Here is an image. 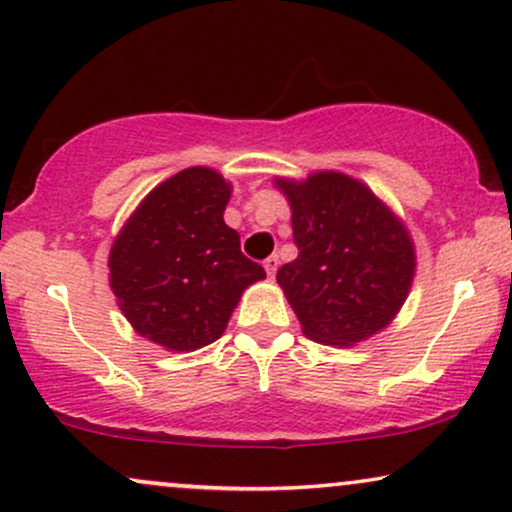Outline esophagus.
Wrapping results in <instances>:
<instances>
[{
    "mask_svg": "<svg viewBox=\"0 0 512 512\" xmlns=\"http://www.w3.org/2000/svg\"><path fill=\"white\" fill-rule=\"evenodd\" d=\"M277 265H280V258H277L275 254L265 258V261H263V268H265V272H268V277H275V272H277Z\"/></svg>",
    "mask_w": 512,
    "mask_h": 512,
    "instance_id": "obj_1",
    "label": "esophagus"
}]
</instances>
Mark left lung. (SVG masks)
Here are the masks:
<instances>
[{
  "instance_id": "1",
  "label": "left lung",
  "mask_w": 512,
  "mask_h": 512,
  "mask_svg": "<svg viewBox=\"0 0 512 512\" xmlns=\"http://www.w3.org/2000/svg\"><path fill=\"white\" fill-rule=\"evenodd\" d=\"M291 207L298 256L277 284L322 345L350 348L386 329L407 301L416 249L402 218L369 185L341 171L275 178Z\"/></svg>"
}]
</instances>
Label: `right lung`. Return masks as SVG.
I'll return each mask as SVG.
<instances>
[{
  "instance_id": "add662e5",
  "label": "right lung",
  "mask_w": 512,
  "mask_h": 512,
  "mask_svg": "<svg viewBox=\"0 0 512 512\" xmlns=\"http://www.w3.org/2000/svg\"><path fill=\"white\" fill-rule=\"evenodd\" d=\"M232 185L209 167L152 188L110 247V289L138 336L192 353L223 336L244 289L265 280L223 221Z\"/></svg>"
}]
</instances>
